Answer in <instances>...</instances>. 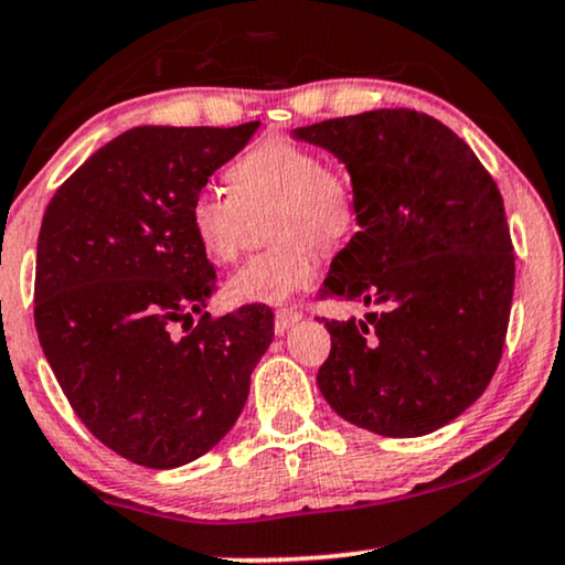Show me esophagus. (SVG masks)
<instances>
[{"mask_svg":"<svg viewBox=\"0 0 565 565\" xmlns=\"http://www.w3.org/2000/svg\"><path fill=\"white\" fill-rule=\"evenodd\" d=\"M299 320H302V312L295 310V307H281V310H276V320H274L276 333L289 331V328L297 326Z\"/></svg>","mask_w":565,"mask_h":565,"instance_id":"esophagus-1","label":"esophagus"}]
</instances>
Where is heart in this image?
<instances>
[{
    "label": "heart",
    "instance_id": "b5f03b06",
    "mask_svg": "<svg viewBox=\"0 0 565 565\" xmlns=\"http://www.w3.org/2000/svg\"><path fill=\"white\" fill-rule=\"evenodd\" d=\"M226 180L232 192L203 188L188 209L192 237L211 260L237 258L247 211L274 205L268 234L276 245L247 258L226 281L237 305H278L310 287L320 268L316 245L339 247L360 218L352 177L305 142H255L230 163Z\"/></svg>",
    "mask_w": 565,
    "mask_h": 565
}]
</instances>
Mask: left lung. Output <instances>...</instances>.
I'll return each instance as SVG.
<instances>
[{"mask_svg": "<svg viewBox=\"0 0 565 565\" xmlns=\"http://www.w3.org/2000/svg\"><path fill=\"white\" fill-rule=\"evenodd\" d=\"M344 161L360 232L335 255L320 299L362 302L365 320H326L318 370L335 414L385 438L448 425L484 394L513 299L503 198L454 130L414 109L299 127Z\"/></svg>", "mask_w": 565, "mask_h": 565, "instance_id": "1", "label": "left lung"}]
</instances>
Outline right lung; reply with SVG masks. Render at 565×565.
<instances>
[{
    "label": "right lung",
    "mask_w": 565,
    "mask_h": 565,
    "mask_svg": "<svg viewBox=\"0 0 565 565\" xmlns=\"http://www.w3.org/2000/svg\"><path fill=\"white\" fill-rule=\"evenodd\" d=\"M258 125L127 130L54 192L41 221V349L81 423L140 467L211 451L274 341L266 305L203 312L216 270L188 221L192 195Z\"/></svg>",
    "instance_id": "1"
}]
</instances>
